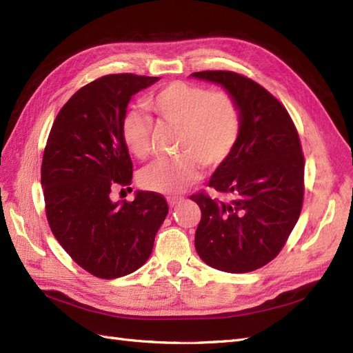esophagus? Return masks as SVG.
Segmentation results:
<instances>
[{"label": "esophagus", "instance_id": "obj_1", "mask_svg": "<svg viewBox=\"0 0 353 353\" xmlns=\"http://www.w3.org/2000/svg\"><path fill=\"white\" fill-rule=\"evenodd\" d=\"M182 200H184V199H181V197H169V199H168L169 208H176L178 204L182 203Z\"/></svg>", "mask_w": 353, "mask_h": 353}]
</instances>
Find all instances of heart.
<instances>
[{
	"label": "heart",
	"instance_id": "heart-1",
	"mask_svg": "<svg viewBox=\"0 0 353 353\" xmlns=\"http://www.w3.org/2000/svg\"><path fill=\"white\" fill-rule=\"evenodd\" d=\"M145 106L161 123L179 127V157L157 161L140 172L143 188L175 196L196 182L203 165L221 166L234 152L241 132V112L226 92H209L197 84L172 81L153 93ZM153 124L139 111H128L121 124V134L128 152L145 159L152 149Z\"/></svg>",
	"mask_w": 353,
	"mask_h": 353
}]
</instances>
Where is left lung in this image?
<instances>
[{
  "mask_svg": "<svg viewBox=\"0 0 353 353\" xmlns=\"http://www.w3.org/2000/svg\"><path fill=\"white\" fill-rule=\"evenodd\" d=\"M191 77L222 86L241 112L235 149L209 181L230 200L191 196L201 210L196 251L217 270H257L282 250L301 213L303 156L296 128L285 106L244 76L200 71Z\"/></svg>",
  "mask_w": 353,
  "mask_h": 353,
  "instance_id": "obj_1",
  "label": "left lung"
}]
</instances>
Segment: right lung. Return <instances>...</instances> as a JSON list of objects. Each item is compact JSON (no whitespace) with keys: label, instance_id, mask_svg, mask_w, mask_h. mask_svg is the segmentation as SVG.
I'll return each mask as SVG.
<instances>
[{"label":"right lung","instance_id":"obj_1","mask_svg":"<svg viewBox=\"0 0 353 353\" xmlns=\"http://www.w3.org/2000/svg\"><path fill=\"white\" fill-rule=\"evenodd\" d=\"M157 80L111 74L86 84L61 109L48 137L41 176L48 222L70 257L96 277L140 269L169 210L149 191H136L131 203L111 200L112 187L132 178L121 134L128 102Z\"/></svg>","mask_w":353,"mask_h":353}]
</instances>
